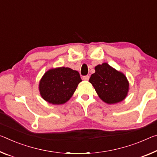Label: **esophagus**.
<instances>
[{"instance_id": "obj_1", "label": "esophagus", "mask_w": 157, "mask_h": 157, "mask_svg": "<svg viewBox=\"0 0 157 157\" xmlns=\"http://www.w3.org/2000/svg\"><path fill=\"white\" fill-rule=\"evenodd\" d=\"M89 79V75H86V76H84L83 77V79H84V80H85V81H88Z\"/></svg>"}]
</instances>
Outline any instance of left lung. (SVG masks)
I'll return each mask as SVG.
<instances>
[{
	"label": "left lung",
	"instance_id": "1",
	"mask_svg": "<svg viewBox=\"0 0 157 157\" xmlns=\"http://www.w3.org/2000/svg\"><path fill=\"white\" fill-rule=\"evenodd\" d=\"M102 101L108 104H115L127 96L129 82L123 73L117 71L108 63L95 67V73L89 80Z\"/></svg>",
	"mask_w": 157,
	"mask_h": 157
}]
</instances>
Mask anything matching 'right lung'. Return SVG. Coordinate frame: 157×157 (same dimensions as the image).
<instances>
[{"instance_id": "1", "label": "right lung", "mask_w": 157, "mask_h": 157, "mask_svg": "<svg viewBox=\"0 0 157 157\" xmlns=\"http://www.w3.org/2000/svg\"><path fill=\"white\" fill-rule=\"evenodd\" d=\"M81 82L77 71L68 67L51 68L40 80V94L49 103L61 105L70 100Z\"/></svg>"}]
</instances>
